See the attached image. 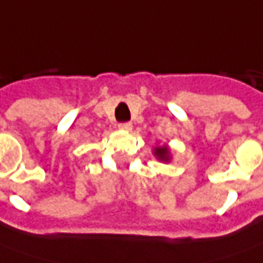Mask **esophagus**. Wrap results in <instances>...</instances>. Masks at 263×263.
I'll return each mask as SVG.
<instances>
[{
  "label": "esophagus",
  "mask_w": 263,
  "mask_h": 263,
  "mask_svg": "<svg viewBox=\"0 0 263 263\" xmlns=\"http://www.w3.org/2000/svg\"><path fill=\"white\" fill-rule=\"evenodd\" d=\"M118 128H119V129H122V131H131L132 124L131 122H124V124L118 125Z\"/></svg>",
  "instance_id": "34e87169"
}]
</instances>
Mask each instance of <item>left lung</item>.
<instances>
[{
    "mask_svg": "<svg viewBox=\"0 0 263 263\" xmlns=\"http://www.w3.org/2000/svg\"><path fill=\"white\" fill-rule=\"evenodd\" d=\"M154 155L160 160V161L168 162L170 161V149L167 146H157L154 149Z\"/></svg>",
    "mask_w": 263,
    "mask_h": 263,
    "instance_id": "1",
    "label": "left lung"
}]
</instances>
